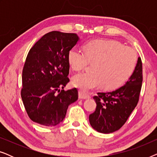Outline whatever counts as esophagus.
Returning <instances> with one entry per match:
<instances>
[{
    "mask_svg": "<svg viewBox=\"0 0 157 157\" xmlns=\"http://www.w3.org/2000/svg\"><path fill=\"white\" fill-rule=\"evenodd\" d=\"M78 98L80 99H88V98H91L89 94H87L86 93H84V92L79 91H78Z\"/></svg>",
    "mask_w": 157,
    "mask_h": 157,
    "instance_id": "1",
    "label": "esophagus"
}]
</instances>
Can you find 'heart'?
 Masks as SVG:
<instances>
[{
  "label": "heart",
  "mask_w": 157,
  "mask_h": 157,
  "mask_svg": "<svg viewBox=\"0 0 157 157\" xmlns=\"http://www.w3.org/2000/svg\"><path fill=\"white\" fill-rule=\"evenodd\" d=\"M68 63L80 71L92 63L91 71L75 75L72 84L83 91L99 87L112 90L121 87L132 76L137 61L132 48L113 40L88 42L84 50L74 47L68 54Z\"/></svg>",
  "instance_id": "1"
}]
</instances>
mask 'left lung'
I'll return each mask as SVG.
<instances>
[{
	"label": "left lung",
	"instance_id": "obj_1",
	"mask_svg": "<svg viewBox=\"0 0 157 157\" xmlns=\"http://www.w3.org/2000/svg\"><path fill=\"white\" fill-rule=\"evenodd\" d=\"M142 81V62L139 57L134 72L124 86L94 96L96 108L89 115L92 127L103 134L114 132L121 128L138 104Z\"/></svg>",
	"mask_w": 157,
	"mask_h": 157
}]
</instances>
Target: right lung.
Returning a JSON list of instances; mask_svg holds the SVG:
<instances>
[{"label": "right lung", "instance_id": "add662e5", "mask_svg": "<svg viewBox=\"0 0 157 157\" xmlns=\"http://www.w3.org/2000/svg\"><path fill=\"white\" fill-rule=\"evenodd\" d=\"M76 33L51 31L30 49L23 68L21 98L32 121L54 126L78 99L76 88L65 91L69 82L68 54L78 42Z\"/></svg>", "mask_w": 157, "mask_h": 157}]
</instances>
